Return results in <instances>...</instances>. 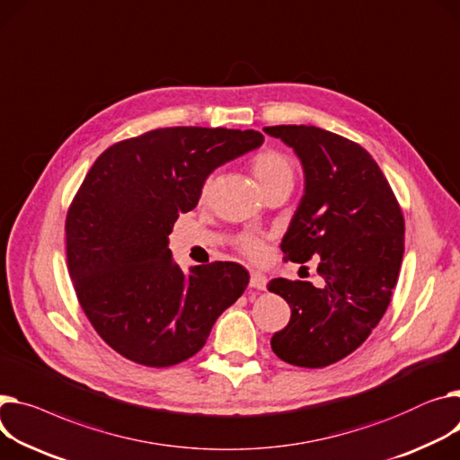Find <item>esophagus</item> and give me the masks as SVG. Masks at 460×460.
Listing matches in <instances>:
<instances>
[{
	"mask_svg": "<svg viewBox=\"0 0 460 460\" xmlns=\"http://www.w3.org/2000/svg\"><path fill=\"white\" fill-rule=\"evenodd\" d=\"M266 275L261 271H252V278H250V287L255 290H266Z\"/></svg>",
	"mask_w": 460,
	"mask_h": 460,
	"instance_id": "1",
	"label": "esophagus"
}]
</instances>
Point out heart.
I'll return each instance as SVG.
<instances>
[{"instance_id":"1","label":"heart","mask_w":460,"mask_h":460,"mask_svg":"<svg viewBox=\"0 0 460 460\" xmlns=\"http://www.w3.org/2000/svg\"><path fill=\"white\" fill-rule=\"evenodd\" d=\"M252 170H253V173H255L257 181L261 182L262 189L273 185V182L292 181L294 179V172H292L290 163L275 151L257 153V155L252 159ZM208 187H210V181L207 179L203 189H201V196H207ZM240 250L246 253L248 257L257 259L262 253L264 246H262V242L255 236H243L240 240Z\"/></svg>"}]
</instances>
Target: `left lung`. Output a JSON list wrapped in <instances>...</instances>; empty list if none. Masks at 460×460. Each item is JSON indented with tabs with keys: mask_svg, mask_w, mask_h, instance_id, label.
I'll return each mask as SVG.
<instances>
[{
	"mask_svg": "<svg viewBox=\"0 0 460 460\" xmlns=\"http://www.w3.org/2000/svg\"><path fill=\"white\" fill-rule=\"evenodd\" d=\"M294 149L305 192L281 250L292 262L320 257L325 285L273 279L268 290L290 305L288 325L271 336L281 360L323 368L353 353L383 318L403 259L405 222L372 155L314 126L264 128Z\"/></svg>",
	"mask_w": 460,
	"mask_h": 460,
	"instance_id": "left-lung-1",
	"label": "left lung"
}]
</instances>
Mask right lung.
Returning a JSON list of instances; mask_svg holds the SVG:
<instances>
[{"label": "right lung", "instance_id": "right-lung-1", "mask_svg": "<svg viewBox=\"0 0 460 460\" xmlns=\"http://www.w3.org/2000/svg\"><path fill=\"white\" fill-rule=\"evenodd\" d=\"M262 142L253 129L164 128L92 164L66 217V255L81 307L114 351L151 368L187 360L246 290L236 262L182 271L168 234L214 170Z\"/></svg>", "mask_w": 460, "mask_h": 460}]
</instances>
